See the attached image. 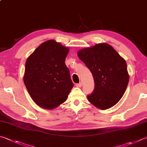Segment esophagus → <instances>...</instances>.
I'll return each mask as SVG.
<instances>
[{
    "label": "esophagus",
    "mask_w": 147,
    "mask_h": 147,
    "mask_svg": "<svg viewBox=\"0 0 147 147\" xmlns=\"http://www.w3.org/2000/svg\"><path fill=\"white\" fill-rule=\"evenodd\" d=\"M82 82H79V84H76V86L78 87V88L82 87Z\"/></svg>",
    "instance_id": "34e87169"
}]
</instances>
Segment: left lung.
<instances>
[{"instance_id": "left-lung-1", "label": "left lung", "mask_w": 147, "mask_h": 147, "mask_svg": "<svg viewBox=\"0 0 147 147\" xmlns=\"http://www.w3.org/2000/svg\"><path fill=\"white\" fill-rule=\"evenodd\" d=\"M77 55L90 69L95 82L88 101L100 109L114 106L123 96L129 81L125 59L106 43L81 49Z\"/></svg>"}]
</instances>
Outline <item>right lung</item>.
I'll return each instance as SVG.
<instances>
[{
  "instance_id": "obj_1",
  "label": "right lung",
  "mask_w": 147,
  "mask_h": 147,
  "mask_svg": "<svg viewBox=\"0 0 147 147\" xmlns=\"http://www.w3.org/2000/svg\"><path fill=\"white\" fill-rule=\"evenodd\" d=\"M69 49L54 40L45 41L27 57L24 81L38 106L53 109L65 102L74 87L65 65Z\"/></svg>"
}]
</instances>
